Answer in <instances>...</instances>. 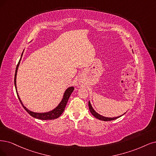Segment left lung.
<instances>
[{"label": "left lung", "instance_id": "left-lung-1", "mask_svg": "<svg viewBox=\"0 0 156 156\" xmlns=\"http://www.w3.org/2000/svg\"><path fill=\"white\" fill-rule=\"evenodd\" d=\"M133 52V51H132ZM89 110H90V112H91V114L93 115V116L96 118H97V119H100V120H102V121H105V122H107V121H112V120H114V119H117V118H119V117H121V116H122L123 114H122V116H118V117H114V118H107V117H105V116H101V115H100V114H99L98 113H97L94 110V108H93V107H92V105H91V104H90V101H89Z\"/></svg>", "mask_w": 156, "mask_h": 156}]
</instances>
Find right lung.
Masks as SVG:
<instances>
[{
    "instance_id": "1",
    "label": "right lung",
    "mask_w": 156,
    "mask_h": 156,
    "mask_svg": "<svg viewBox=\"0 0 156 156\" xmlns=\"http://www.w3.org/2000/svg\"><path fill=\"white\" fill-rule=\"evenodd\" d=\"M23 55V52L21 55V57H20V59L18 63V64L16 66V70H15V79H14V82H15V89H16V94H17V96L19 98V100L20 101V102L21 103V104L22 105V107H24V108L25 110L27 112V113L30 114L31 116L34 118H37V119H42V120H48V119H56L58 117H60L61 116V114L63 113V112L65 110V107L67 105V103L68 101V100L69 98V97H70L71 93H73V91L74 90V87H68L66 91L64 94H63V98L61 100L60 103L58 104L56 108H55L53 110H52L51 111L47 112H42V113H40V112H32L31 111L29 110L28 108H27L24 104H23L20 97L19 96L18 94V92H17V89H16V74H17V70H18L19 69V66L20 64V62L22 58V56Z\"/></svg>"
}]
</instances>
